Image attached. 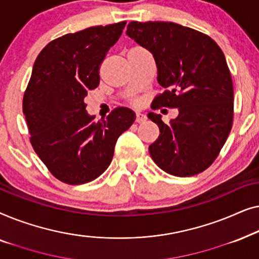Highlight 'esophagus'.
<instances>
[{"label": "esophagus", "instance_id": "esophagus-1", "mask_svg": "<svg viewBox=\"0 0 259 259\" xmlns=\"http://www.w3.org/2000/svg\"><path fill=\"white\" fill-rule=\"evenodd\" d=\"M147 120V115L145 114V113H141V112H137V119L136 121L139 122V123H143Z\"/></svg>", "mask_w": 259, "mask_h": 259}]
</instances>
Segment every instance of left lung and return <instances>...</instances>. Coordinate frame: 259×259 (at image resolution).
Returning a JSON list of instances; mask_svg holds the SVG:
<instances>
[{
  "label": "left lung",
  "mask_w": 259,
  "mask_h": 259,
  "mask_svg": "<svg viewBox=\"0 0 259 259\" xmlns=\"http://www.w3.org/2000/svg\"><path fill=\"white\" fill-rule=\"evenodd\" d=\"M126 34L153 55L158 83L165 91L152 107L178 108L166 123L147 114L160 134L148 151L168 175L191 177L206 169L232 127L233 86L224 53L210 36L173 22L133 21Z\"/></svg>",
  "instance_id": "left-lung-1"
}]
</instances>
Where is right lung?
Masks as SVG:
<instances>
[{
	"label": "right lung",
	"mask_w": 259,
	"mask_h": 259,
	"mask_svg": "<svg viewBox=\"0 0 259 259\" xmlns=\"http://www.w3.org/2000/svg\"><path fill=\"white\" fill-rule=\"evenodd\" d=\"M126 21L91 27L49 42L35 60L23 97V114L35 152L55 178L90 183L111 164L118 138L136 120L118 107L95 121L86 111L87 92L100 82L99 68L119 40Z\"/></svg>",
	"instance_id": "1"
}]
</instances>
